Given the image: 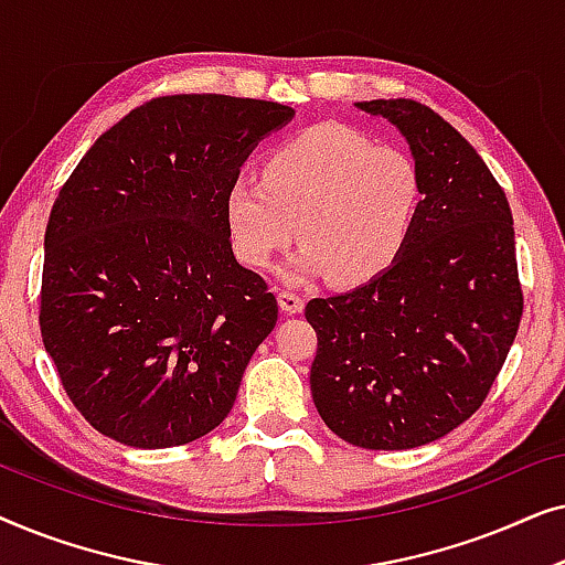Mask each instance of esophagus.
Returning a JSON list of instances; mask_svg holds the SVG:
<instances>
[{
  "label": "esophagus",
  "mask_w": 565,
  "mask_h": 565,
  "mask_svg": "<svg viewBox=\"0 0 565 565\" xmlns=\"http://www.w3.org/2000/svg\"><path fill=\"white\" fill-rule=\"evenodd\" d=\"M277 303H280L285 313H300V311H303V298H300L298 292H292V290L277 292Z\"/></svg>",
  "instance_id": "1"
}]
</instances>
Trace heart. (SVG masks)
I'll return each mask as SVG.
<instances>
[{
    "instance_id": "b5f03b06",
    "label": "heart",
    "mask_w": 565,
    "mask_h": 565,
    "mask_svg": "<svg viewBox=\"0 0 565 565\" xmlns=\"http://www.w3.org/2000/svg\"><path fill=\"white\" fill-rule=\"evenodd\" d=\"M419 207L414 159L339 122L298 134L267 159L265 177L242 174L226 192L242 262L265 269L300 234L306 246L285 265V277L329 275L339 288L383 275L412 238Z\"/></svg>"
}]
</instances>
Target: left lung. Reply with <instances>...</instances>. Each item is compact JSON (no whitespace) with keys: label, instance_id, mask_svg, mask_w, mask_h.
<instances>
[{"label":"left lung","instance_id":"8db88e82","mask_svg":"<svg viewBox=\"0 0 565 565\" xmlns=\"http://www.w3.org/2000/svg\"><path fill=\"white\" fill-rule=\"evenodd\" d=\"M354 107L401 130L422 207L401 257L360 288L313 298L311 393L327 427L365 450H412L470 419L522 319L514 221L473 146L414 99Z\"/></svg>","mask_w":565,"mask_h":565}]
</instances>
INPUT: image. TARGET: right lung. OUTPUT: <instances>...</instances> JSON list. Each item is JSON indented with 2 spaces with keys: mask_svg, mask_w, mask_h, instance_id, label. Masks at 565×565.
Listing matches in <instances>:
<instances>
[{
  "mask_svg": "<svg viewBox=\"0 0 565 565\" xmlns=\"http://www.w3.org/2000/svg\"><path fill=\"white\" fill-rule=\"evenodd\" d=\"M296 110L157 97L105 130L45 228L41 334L99 435L161 450L226 419L277 300L231 249L226 192Z\"/></svg>",
  "mask_w": 565,
  "mask_h": 565,
  "instance_id": "1",
  "label": "right lung"
}]
</instances>
